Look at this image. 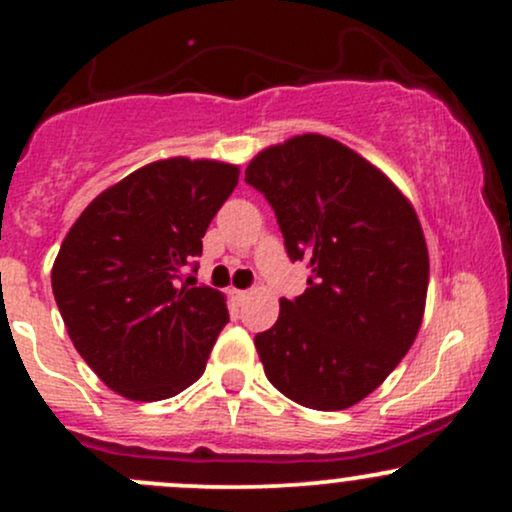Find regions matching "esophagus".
<instances>
[{"label": "esophagus", "instance_id": "esophagus-1", "mask_svg": "<svg viewBox=\"0 0 512 512\" xmlns=\"http://www.w3.org/2000/svg\"><path fill=\"white\" fill-rule=\"evenodd\" d=\"M250 296V291H240V289H233V298H236V301H245V298Z\"/></svg>", "mask_w": 512, "mask_h": 512}]
</instances>
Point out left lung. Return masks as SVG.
I'll return each mask as SVG.
<instances>
[{
  "mask_svg": "<svg viewBox=\"0 0 512 512\" xmlns=\"http://www.w3.org/2000/svg\"><path fill=\"white\" fill-rule=\"evenodd\" d=\"M245 182L274 209L308 289L281 298L279 320L255 349L281 395L317 411L368 397L421 327L428 250L402 192L349 146L303 134L264 149Z\"/></svg>",
  "mask_w": 512,
  "mask_h": 512,
  "instance_id": "left-lung-1",
  "label": "left lung"
}]
</instances>
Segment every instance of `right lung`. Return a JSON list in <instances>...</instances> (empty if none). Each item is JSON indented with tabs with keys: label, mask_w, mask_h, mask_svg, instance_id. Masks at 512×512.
Masks as SVG:
<instances>
[{
	"label": "right lung",
	"mask_w": 512,
	"mask_h": 512,
	"mask_svg": "<svg viewBox=\"0 0 512 512\" xmlns=\"http://www.w3.org/2000/svg\"><path fill=\"white\" fill-rule=\"evenodd\" d=\"M236 185L228 163H149L93 199L64 238L52 267L57 308L117 395L156 402L202 378L228 308L187 272L197 274L204 233Z\"/></svg>",
	"instance_id": "obj_1"
}]
</instances>
